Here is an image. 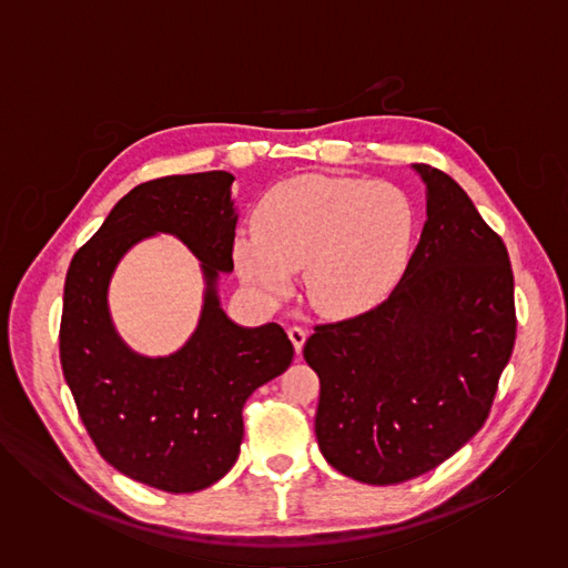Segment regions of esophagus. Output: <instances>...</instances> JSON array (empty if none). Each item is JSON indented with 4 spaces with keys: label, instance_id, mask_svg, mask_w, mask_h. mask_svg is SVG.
<instances>
[{
    "label": "esophagus",
    "instance_id": "1",
    "mask_svg": "<svg viewBox=\"0 0 568 568\" xmlns=\"http://www.w3.org/2000/svg\"><path fill=\"white\" fill-rule=\"evenodd\" d=\"M287 337H290L294 351L301 353V351H303V344H305V339H307L305 328H301V326H290V328H287Z\"/></svg>",
    "mask_w": 568,
    "mask_h": 568
}]
</instances>
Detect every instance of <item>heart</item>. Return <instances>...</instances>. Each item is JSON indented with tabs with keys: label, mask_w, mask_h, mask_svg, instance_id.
Instances as JSON below:
<instances>
[{
	"label": "heart",
	"mask_w": 568,
	"mask_h": 568,
	"mask_svg": "<svg viewBox=\"0 0 568 568\" xmlns=\"http://www.w3.org/2000/svg\"><path fill=\"white\" fill-rule=\"evenodd\" d=\"M414 233L409 197L388 182L298 175L270 189L254 231L233 240V263L265 301H283L294 270L326 316H355L377 305L407 261Z\"/></svg>",
	"instance_id": "obj_1"
}]
</instances>
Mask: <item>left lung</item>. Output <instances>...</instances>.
I'll return each instance as SVG.
<instances>
[{"mask_svg": "<svg viewBox=\"0 0 568 568\" xmlns=\"http://www.w3.org/2000/svg\"><path fill=\"white\" fill-rule=\"evenodd\" d=\"M427 220L388 298L316 326L303 357L321 379L318 449L368 485L412 480L485 423L515 346V283L501 237L443 171L412 164Z\"/></svg>", "mask_w": 568, "mask_h": 568, "instance_id": "left-lung-1", "label": "left lung"}]
</instances>
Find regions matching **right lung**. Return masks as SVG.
Here are the masks:
<instances>
[{
  "mask_svg": "<svg viewBox=\"0 0 568 568\" xmlns=\"http://www.w3.org/2000/svg\"><path fill=\"white\" fill-rule=\"evenodd\" d=\"M233 180L209 171L139 184L78 250L64 281L60 362L78 414L112 467L171 495L204 490L233 467L242 404L294 357L278 323L240 326L220 303V274L233 272ZM156 232L175 234L201 261L205 296L187 344L150 358L122 342L106 294L122 256Z\"/></svg>",
  "mask_w": 568,
  "mask_h": 568,
  "instance_id": "add662e5",
  "label": "right lung"
}]
</instances>
